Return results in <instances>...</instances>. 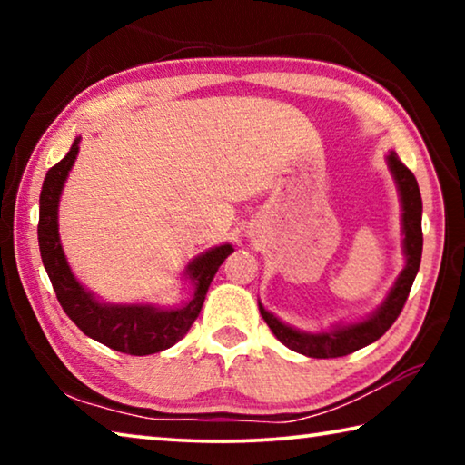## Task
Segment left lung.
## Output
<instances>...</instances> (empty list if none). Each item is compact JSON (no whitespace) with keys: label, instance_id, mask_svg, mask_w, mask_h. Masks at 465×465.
<instances>
[{"label":"left lung","instance_id":"obj_1","mask_svg":"<svg viewBox=\"0 0 465 465\" xmlns=\"http://www.w3.org/2000/svg\"><path fill=\"white\" fill-rule=\"evenodd\" d=\"M388 166L398 184L400 201H402V230L406 254L404 271L400 272L398 281L393 282L388 297H385V302L375 310V313H371V316L363 322H357V324L336 326L330 330V332H299V330L282 324L279 318H274L271 312H266L262 308V303L258 302L261 316L272 330V334L277 336L287 349L313 359H334L351 355V352L363 349V346L375 342L377 338H381L388 332L393 322L398 320L400 312H402L408 293H411L412 282L416 279V272H419L422 256V199L414 174L400 162V157L393 152H390L388 155Z\"/></svg>","mask_w":465,"mask_h":465}]
</instances>
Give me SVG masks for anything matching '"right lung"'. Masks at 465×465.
Segmentation results:
<instances>
[{"label":"right lung","instance_id":"1","mask_svg":"<svg viewBox=\"0 0 465 465\" xmlns=\"http://www.w3.org/2000/svg\"><path fill=\"white\" fill-rule=\"evenodd\" d=\"M77 152H80V137L74 141L67 155L46 172L41 191V211H38L41 258L61 308L85 336L110 346V349L127 352L133 357L166 351L191 330L193 322L201 313L211 281H213L219 266L232 254L233 248L230 243L211 248L186 266V277L194 285V295L191 302L180 305V308H153V305L145 303H100L74 277L59 242V196Z\"/></svg>","mask_w":465,"mask_h":465}]
</instances>
